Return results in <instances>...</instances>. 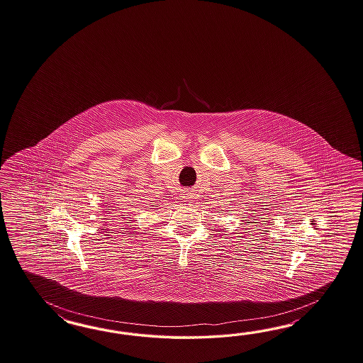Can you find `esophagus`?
<instances>
[{"instance_id":"obj_1","label":"esophagus","mask_w":363,"mask_h":363,"mask_svg":"<svg viewBox=\"0 0 363 363\" xmlns=\"http://www.w3.org/2000/svg\"><path fill=\"white\" fill-rule=\"evenodd\" d=\"M186 199H187V201H191V199H193V196H190V195H186Z\"/></svg>"}]
</instances>
